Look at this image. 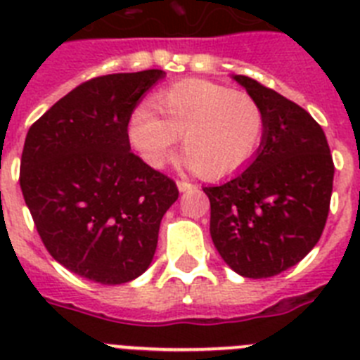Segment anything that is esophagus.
<instances>
[{
    "instance_id": "esophagus-1",
    "label": "esophagus",
    "mask_w": 360,
    "mask_h": 360,
    "mask_svg": "<svg viewBox=\"0 0 360 360\" xmlns=\"http://www.w3.org/2000/svg\"><path fill=\"white\" fill-rule=\"evenodd\" d=\"M176 186H178V191H180V193H186V191H191V189H195V187H196L195 184L187 182V180H178Z\"/></svg>"
}]
</instances>
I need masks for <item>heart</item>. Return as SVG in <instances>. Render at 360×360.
Masks as SVG:
<instances>
[{
  "instance_id": "1",
  "label": "heart",
  "mask_w": 360,
  "mask_h": 360,
  "mask_svg": "<svg viewBox=\"0 0 360 360\" xmlns=\"http://www.w3.org/2000/svg\"><path fill=\"white\" fill-rule=\"evenodd\" d=\"M151 108L131 111L126 135L151 167L169 160L182 136L186 165L205 178L241 171L256 157L265 113L252 95L203 79H186L153 95Z\"/></svg>"
}]
</instances>
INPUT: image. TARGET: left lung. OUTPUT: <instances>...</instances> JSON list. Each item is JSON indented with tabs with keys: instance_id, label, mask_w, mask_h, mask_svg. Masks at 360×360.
Returning <instances> with one entry per match:
<instances>
[{
	"instance_id": "1",
	"label": "left lung",
	"mask_w": 360,
	"mask_h": 360,
	"mask_svg": "<svg viewBox=\"0 0 360 360\" xmlns=\"http://www.w3.org/2000/svg\"><path fill=\"white\" fill-rule=\"evenodd\" d=\"M232 79L265 113V133L247 169L203 187L211 238L236 274L262 279L297 265L323 234L333 160L323 128L308 111L245 75Z\"/></svg>"
}]
</instances>
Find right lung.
<instances>
[{
	"instance_id": "right-lung-1",
	"label": "right lung",
	"mask_w": 360,
	"mask_h": 360,
	"mask_svg": "<svg viewBox=\"0 0 360 360\" xmlns=\"http://www.w3.org/2000/svg\"><path fill=\"white\" fill-rule=\"evenodd\" d=\"M165 72L82 82L32 124L19 184L44 247L73 274L122 285L144 274L176 184L131 153V111Z\"/></svg>"
}]
</instances>
